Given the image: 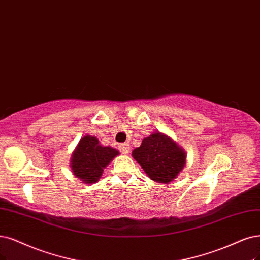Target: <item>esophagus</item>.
Instances as JSON below:
<instances>
[{
    "instance_id": "esophagus-1",
    "label": "esophagus",
    "mask_w": 260,
    "mask_h": 260,
    "mask_svg": "<svg viewBox=\"0 0 260 260\" xmlns=\"http://www.w3.org/2000/svg\"><path fill=\"white\" fill-rule=\"evenodd\" d=\"M119 150L121 153H123V154H127L131 150V147L126 145V143H123V145H119Z\"/></svg>"
}]
</instances>
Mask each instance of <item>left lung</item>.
<instances>
[{
  "mask_svg": "<svg viewBox=\"0 0 260 260\" xmlns=\"http://www.w3.org/2000/svg\"><path fill=\"white\" fill-rule=\"evenodd\" d=\"M132 155L149 178L159 183H169L177 178L186 158L185 152L176 142L158 132L143 139Z\"/></svg>",
  "mask_w": 260,
  "mask_h": 260,
  "instance_id": "obj_1",
  "label": "left lung"
}]
</instances>
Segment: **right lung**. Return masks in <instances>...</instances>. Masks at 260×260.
Listing matches in <instances>:
<instances>
[{
	"label": "right lung",
	"mask_w": 260,
	"mask_h": 260,
	"mask_svg": "<svg viewBox=\"0 0 260 260\" xmlns=\"http://www.w3.org/2000/svg\"><path fill=\"white\" fill-rule=\"evenodd\" d=\"M118 154L115 149L102 147L98 138L86 135L80 139L73 154V172L84 183H95L102 177L104 168Z\"/></svg>",
	"instance_id": "add662e5"
}]
</instances>
